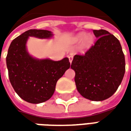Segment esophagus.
Instances as JSON below:
<instances>
[{
    "label": "esophagus",
    "mask_w": 131,
    "mask_h": 131,
    "mask_svg": "<svg viewBox=\"0 0 131 131\" xmlns=\"http://www.w3.org/2000/svg\"><path fill=\"white\" fill-rule=\"evenodd\" d=\"M69 62H70V63H71L72 60H73V56H71V55L69 56Z\"/></svg>",
    "instance_id": "obj_1"
}]
</instances>
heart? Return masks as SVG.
I'll return each instance as SVG.
<instances>
[{
	"mask_svg": "<svg viewBox=\"0 0 131 131\" xmlns=\"http://www.w3.org/2000/svg\"><path fill=\"white\" fill-rule=\"evenodd\" d=\"M86 34L85 33H80L79 34L77 35V36L76 37V40L77 41H82L83 40H84V43L83 45L85 47H88L91 45V43H93V38L92 36H87L86 37Z\"/></svg>",
	"mask_w": 131,
	"mask_h": 131,
	"instance_id": "b5f03b06",
	"label": "heart"
}]
</instances>
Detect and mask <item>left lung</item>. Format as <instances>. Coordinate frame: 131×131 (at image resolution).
<instances>
[{"instance_id": "8db88e82", "label": "left lung", "mask_w": 131, "mask_h": 131, "mask_svg": "<svg viewBox=\"0 0 131 131\" xmlns=\"http://www.w3.org/2000/svg\"><path fill=\"white\" fill-rule=\"evenodd\" d=\"M97 40L83 54H76L71 68L83 97L102 101L115 93L125 74V57L119 40L104 29L93 30Z\"/></svg>"}]
</instances>
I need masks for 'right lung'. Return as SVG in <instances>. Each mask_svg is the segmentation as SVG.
<instances>
[{"label": "right lung", "instance_id": "right-lung-1", "mask_svg": "<svg viewBox=\"0 0 131 131\" xmlns=\"http://www.w3.org/2000/svg\"><path fill=\"white\" fill-rule=\"evenodd\" d=\"M52 36L47 30H28L15 38L8 49L6 64L11 85L19 96L30 103L38 104L50 98L58 79L70 67L67 57L56 62L37 60L28 54L29 36L46 38Z\"/></svg>", "mask_w": 131, "mask_h": 131}]
</instances>
